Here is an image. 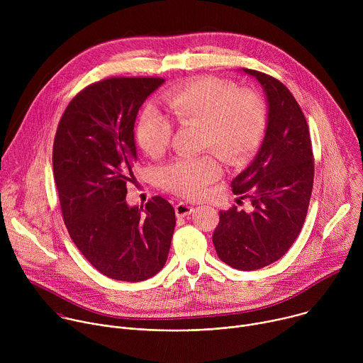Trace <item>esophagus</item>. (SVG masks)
<instances>
[{
	"instance_id": "34e87169",
	"label": "esophagus",
	"mask_w": 363,
	"mask_h": 363,
	"mask_svg": "<svg viewBox=\"0 0 363 363\" xmlns=\"http://www.w3.org/2000/svg\"><path fill=\"white\" fill-rule=\"evenodd\" d=\"M194 211V206L189 205V203H185V202H179L175 205V213H177V217H186L189 216L191 213Z\"/></svg>"
}]
</instances>
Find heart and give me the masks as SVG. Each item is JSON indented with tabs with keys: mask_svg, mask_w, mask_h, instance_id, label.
Here are the masks:
<instances>
[{
	"mask_svg": "<svg viewBox=\"0 0 363 363\" xmlns=\"http://www.w3.org/2000/svg\"><path fill=\"white\" fill-rule=\"evenodd\" d=\"M164 99L179 125L202 126L203 149H214L231 165L248 160L263 139L267 112L263 99L252 90L202 77L168 91ZM136 136L147 155L160 157L171 142L172 123L157 106L146 105L138 121ZM220 175L221 167L213 153L178 158L161 171L164 185L188 198L202 195Z\"/></svg>",
	"mask_w": 363,
	"mask_h": 363,
	"instance_id": "obj_1",
	"label": "heart"
}]
</instances>
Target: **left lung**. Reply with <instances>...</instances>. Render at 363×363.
<instances>
[{
	"mask_svg": "<svg viewBox=\"0 0 363 363\" xmlns=\"http://www.w3.org/2000/svg\"><path fill=\"white\" fill-rule=\"evenodd\" d=\"M242 70L264 87L267 129L255 160L231 182L235 195L250 198L252 213L235 205L220 211L213 242L221 262L250 272L277 262L300 234L313 189L315 158L306 118L290 90L273 76Z\"/></svg>",
	"mask_w": 363,
	"mask_h": 363,
	"instance_id": "obj_1",
	"label": "left lung"
}]
</instances>
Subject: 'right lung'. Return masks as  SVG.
<instances>
[{
  "mask_svg": "<svg viewBox=\"0 0 363 363\" xmlns=\"http://www.w3.org/2000/svg\"><path fill=\"white\" fill-rule=\"evenodd\" d=\"M162 77H108L79 91L55 136L53 175L70 238L101 274L142 281L167 263L174 206L157 195L145 210L126 203L138 161L133 126Z\"/></svg>",
  "mask_w": 363,
  "mask_h": 363,
  "instance_id": "add662e5",
  "label": "right lung"
}]
</instances>
